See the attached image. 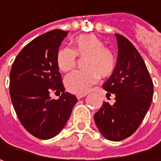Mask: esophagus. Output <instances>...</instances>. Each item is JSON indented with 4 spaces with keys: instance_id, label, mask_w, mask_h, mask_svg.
<instances>
[{
    "instance_id": "esophagus-1",
    "label": "esophagus",
    "mask_w": 161,
    "mask_h": 161,
    "mask_svg": "<svg viewBox=\"0 0 161 161\" xmlns=\"http://www.w3.org/2000/svg\"><path fill=\"white\" fill-rule=\"evenodd\" d=\"M85 96H86V94H78L76 97H77L78 99H80V98H82V97H84Z\"/></svg>"
}]
</instances>
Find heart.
Segmentation results:
<instances>
[{"instance_id": "obj_1", "label": "heart", "mask_w": 161, "mask_h": 161, "mask_svg": "<svg viewBox=\"0 0 161 161\" xmlns=\"http://www.w3.org/2000/svg\"><path fill=\"white\" fill-rule=\"evenodd\" d=\"M73 49L63 47L56 54L59 69L68 71L74 68L77 55L86 57L83 71H75L68 74L64 83L69 91L75 94H85L97 83L99 76L109 77L115 69L116 59L114 52L94 34H82L73 39Z\"/></svg>"}]
</instances>
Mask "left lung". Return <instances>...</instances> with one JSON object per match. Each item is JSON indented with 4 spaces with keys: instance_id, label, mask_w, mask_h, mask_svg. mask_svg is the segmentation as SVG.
I'll return each mask as SVG.
<instances>
[{
    "instance_id": "1",
    "label": "left lung",
    "mask_w": 161,
    "mask_h": 161,
    "mask_svg": "<svg viewBox=\"0 0 161 161\" xmlns=\"http://www.w3.org/2000/svg\"><path fill=\"white\" fill-rule=\"evenodd\" d=\"M118 54L115 69L103 84L107 96L114 94L113 106L103 102L94 114L106 139L119 142L131 136L145 117L153 97V83L143 59L124 36L115 34Z\"/></svg>"
}]
</instances>
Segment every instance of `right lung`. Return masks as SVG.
I'll return each instance as SVG.
<instances>
[{
	"label": "right lung",
	"mask_w": 161,
	"mask_h": 161,
	"mask_svg": "<svg viewBox=\"0 0 161 161\" xmlns=\"http://www.w3.org/2000/svg\"><path fill=\"white\" fill-rule=\"evenodd\" d=\"M67 31L53 29L28 43L17 55L9 73V95L24 128L38 139L57 135L71 114L77 97L64 92L56 54ZM51 90L61 91L52 100Z\"/></svg>",
	"instance_id": "add662e5"
}]
</instances>
